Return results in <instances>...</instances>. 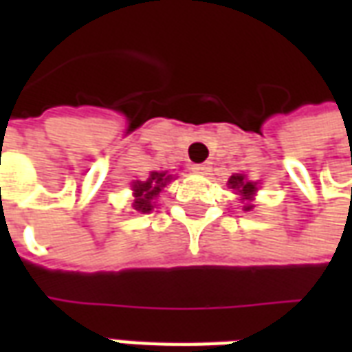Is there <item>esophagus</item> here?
<instances>
[{"label":"esophagus","mask_w":352,"mask_h":352,"mask_svg":"<svg viewBox=\"0 0 352 352\" xmlns=\"http://www.w3.org/2000/svg\"><path fill=\"white\" fill-rule=\"evenodd\" d=\"M194 171H196V173H201V175H209L211 166H209V164H198V166H194Z\"/></svg>","instance_id":"obj_1"}]
</instances>
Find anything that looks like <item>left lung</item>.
Listing matches in <instances>:
<instances>
[{
	"label": "left lung",
	"mask_w": 352,
	"mask_h": 352,
	"mask_svg": "<svg viewBox=\"0 0 352 352\" xmlns=\"http://www.w3.org/2000/svg\"><path fill=\"white\" fill-rule=\"evenodd\" d=\"M228 184L232 188H236L237 192H241L245 196V199H251L252 194L256 192V183H249V181H245L243 175H232L230 177ZM252 206H249L247 209H251Z\"/></svg>",
	"instance_id": "left-lung-1"
}]
</instances>
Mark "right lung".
I'll list each match as a JSON object with an SVG mask.
<instances>
[{"label":"right lung","instance_id":"add662e5","mask_svg":"<svg viewBox=\"0 0 352 352\" xmlns=\"http://www.w3.org/2000/svg\"><path fill=\"white\" fill-rule=\"evenodd\" d=\"M169 179H171V175L153 171L145 183L138 181V183L133 184V190H135L133 209L139 211V213H148V211L153 209V199L160 194V190L166 186V183H168Z\"/></svg>","mask_w":352,"mask_h":352}]
</instances>
